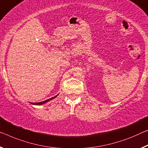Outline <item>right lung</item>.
<instances>
[{
  "label": "right lung",
  "mask_w": 148,
  "mask_h": 148,
  "mask_svg": "<svg viewBox=\"0 0 148 148\" xmlns=\"http://www.w3.org/2000/svg\"><path fill=\"white\" fill-rule=\"evenodd\" d=\"M56 97H52V98H51V99H47V100H46V101H42V102H40V103H31V104H36V105H40V104H44V103H47V102H48L49 101H51V99H54V98H56Z\"/></svg>",
  "instance_id": "right-lung-1"
}]
</instances>
